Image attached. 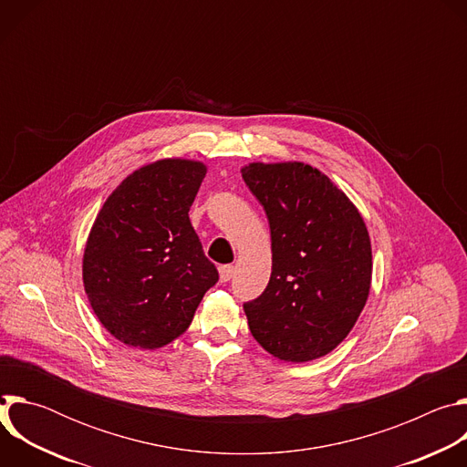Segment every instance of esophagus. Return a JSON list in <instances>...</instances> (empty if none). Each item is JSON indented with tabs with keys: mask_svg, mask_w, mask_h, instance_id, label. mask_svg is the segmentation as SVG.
<instances>
[{
	"mask_svg": "<svg viewBox=\"0 0 467 467\" xmlns=\"http://www.w3.org/2000/svg\"><path fill=\"white\" fill-rule=\"evenodd\" d=\"M233 274H234V268H233V265H222V268H220V281L222 283H227V281H231L233 279Z\"/></svg>",
	"mask_w": 467,
	"mask_h": 467,
	"instance_id": "esophagus-1",
	"label": "esophagus"
}]
</instances>
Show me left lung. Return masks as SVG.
<instances>
[{"label": "left lung", "mask_w": 467, "mask_h": 467, "mask_svg": "<svg viewBox=\"0 0 467 467\" xmlns=\"http://www.w3.org/2000/svg\"><path fill=\"white\" fill-rule=\"evenodd\" d=\"M272 233V277L244 303L254 340L274 357L308 362L357 323L371 285V244L348 195L303 162L242 170Z\"/></svg>", "instance_id": "obj_1"}]
</instances>
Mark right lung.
<instances>
[{
	"label": "right lung",
	"mask_w": 467,
	"mask_h": 467,
	"mask_svg": "<svg viewBox=\"0 0 467 467\" xmlns=\"http://www.w3.org/2000/svg\"><path fill=\"white\" fill-rule=\"evenodd\" d=\"M207 168L164 159L130 173L99 211L83 256L88 301L119 342L157 349L188 328L218 283L188 211Z\"/></svg>",
	"instance_id": "add662e5"
}]
</instances>
